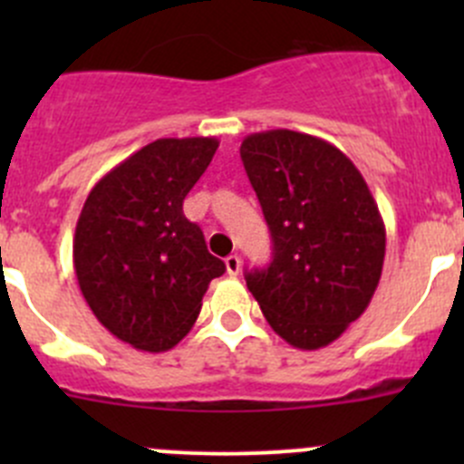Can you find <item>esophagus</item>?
Here are the masks:
<instances>
[{
    "mask_svg": "<svg viewBox=\"0 0 464 464\" xmlns=\"http://www.w3.org/2000/svg\"><path fill=\"white\" fill-rule=\"evenodd\" d=\"M224 265H227V274L228 276H237V274H240V269H242V258L237 254H231L227 260H224Z\"/></svg>",
    "mask_w": 464,
    "mask_h": 464,
    "instance_id": "1",
    "label": "esophagus"
}]
</instances>
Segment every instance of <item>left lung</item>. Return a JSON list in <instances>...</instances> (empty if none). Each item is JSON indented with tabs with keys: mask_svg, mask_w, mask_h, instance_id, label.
Listing matches in <instances>:
<instances>
[{
	"mask_svg": "<svg viewBox=\"0 0 464 464\" xmlns=\"http://www.w3.org/2000/svg\"><path fill=\"white\" fill-rule=\"evenodd\" d=\"M240 157L274 242L246 287L289 345L325 348L366 312L382 278L386 227L375 198L357 166L312 134H249Z\"/></svg>",
	"mask_w": 464,
	"mask_h": 464,
	"instance_id": "left-lung-1",
	"label": "left lung"
}]
</instances>
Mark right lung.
Wrapping results in <instances>:
<instances>
[{
	"label": "right lung",
	"mask_w": 464,
	"mask_h": 464,
	"mask_svg": "<svg viewBox=\"0 0 464 464\" xmlns=\"http://www.w3.org/2000/svg\"><path fill=\"white\" fill-rule=\"evenodd\" d=\"M218 145L215 137L157 139L87 195L73 236L78 285L93 316L132 348H175L227 269L184 215Z\"/></svg>",
	"instance_id": "right-lung-1"
}]
</instances>
